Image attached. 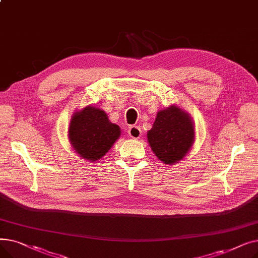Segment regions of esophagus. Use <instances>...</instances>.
I'll return each mask as SVG.
<instances>
[{
  "label": "esophagus",
  "mask_w": 258,
  "mask_h": 258,
  "mask_svg": "<svg viewBox=\"0 0 258 258\" xmlns=\"http://www.w3.org/2000/svg\"><path fill=\"white\" fill-rule=\"evenodd\" d=\"M128 135L133 139H139L142 135L141 128L136 125H132L128 127Z\"/></svg>",
  "instance_id": "1"
}]
</instances>
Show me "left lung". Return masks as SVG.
<instances>
[{
	"instance_id": "left-lung-1",
	"label": "left lung",
	"mask_w": 258,
	"mask_h": 258,
	"mask_svg": "<svg viewBox=\"0 0 258 258\" xmlns=\"http://www.w3.org/2000/svg\"><path fill=\"white\" fill-rule=\"evenodd\" d=\"M196 130L192 118L178 105H169L157 113L153 127L147 132V141L156 157L173 165L183 160L195 143Z\"/></svg>"
}]
</instances>
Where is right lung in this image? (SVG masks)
<instances>
[{"label":"right lung","instance_id":"1","mask_svg":"<svg viewBox=\"0 0 258 258\" xmlns=\"http://www.w3.org/2000/svg\"><path fill=\"white\" fill-rule=\"evenodd\" d=\"M120 135V127L108 120L103 110L94 105L74 112L68 130V137L75 153L91 162L101 159Z\"/></svg>","mask_w":258,"mask_h":258}]
</instances>
